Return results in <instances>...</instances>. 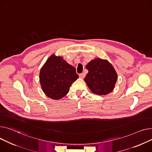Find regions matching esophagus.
<instances>
[{"label":"esophagus","mask_w":152,"mask_h":152,"mask_svg":"<svg viewBox=\"0 0 152 152\" xmlns=\"http://www.w3.org/2000/svg\"><path fill=\"white\" fill-rule=\"evenodd\" d=\"M85 75H86V74L85 73H82V74H79V77L82 78H83L85 77Z\"/></svg>","instance_id":"34e87169"}]
</instances>
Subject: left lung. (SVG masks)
Here are the masks:
<instances>
[{
    "instance_id": "1",
    "label": "left lung",
    "mask_w": 152,
    "mask_h": 152,
    "mask_svg": "<svg viewBox=\"0 0 152 152\" xmlns=\"http://www.w3.org/2000/svg\"><path fill=\"white\" fill-rule=\"evenodd\" d=\"M88 73L85 78L91 91L97 95H106L113 91L117 74L112 65L105 59L96 58L86 66Z\"/></svg>"
}]
</instances>
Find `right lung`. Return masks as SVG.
<instances>
[{
	"label": "right lung",
	"instance_id": "1",
	"mask_svg": "<svg viewBox=\"0 0 152 152\" xmlns=\"http://www.w3.org/2000/svg\"><path fill=\"white\" fill-rule=\"evenodd\" d=\"M78 78L76 70L61 56L52 55L40 69L39 78L42 90L48 97L58 100L69 91Z\"/></svg>",
	"mask_w": 152,
	"mask_h": 152
}]
</instances>
